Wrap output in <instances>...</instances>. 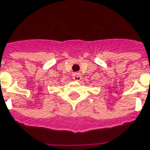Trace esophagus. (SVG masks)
Returning a JSON list of instances; mask_svg holds the SVG:
<instances>
[{"label":"esophagus","mask_w":150,"mask_h":150,"mask_svg":"<svg viewBox=\"0 0 150 150\" xmlns=\"http://www.w3.org/2000/svg\"><path fill=\"white\" fill-rule=\"evenodd\" d=\"M73 79L75 81H79L81 79V75L79 73H74L73 74Z\"/></svg>","instance_id":"1"}]
</instances>
